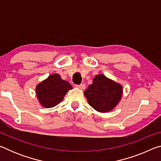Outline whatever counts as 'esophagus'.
Returning <instances> with one entry per match:
<instances>
[{
    "instance_id": "obj_1",
    "label": "esophagus",
    "mask_w": 161,
    "mask_h": 161,
    "mask_svg": "<svg viewBox=\"0 0 161 161\" xmlns=\"http://www.w3.org/2000/svg\"><path fill=\"white\" fill-rule=\"evenodd\" d=\"M76 87L80 89H81V90H84L86 88V85L84 84H81L80 85H76Z\"/></svg>"
}]
</instances>
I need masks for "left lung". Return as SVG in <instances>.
I'll return each instance as SVG.
<instances>
[{
    "instance_id": "1",
    "label": "left lung",
    "mask_w": 161,
    "mask_h": 161,
    "mask_svg": "<svg viewBox=\"0 0 161 161\" xmlns=\"http://www.w3.org/2000/svg\"><path fill=\"white\" fill-rule=\"evenodd\" d=\"M123 88L103 75H97L84 92L89 104L99 112L112 110L121 99Z\"/></svg>"
}]
</instances>
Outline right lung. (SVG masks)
Here are the masks:
<instances>
[{"instance_id":"obj_1","label":"right lung","mask_w":161,"mask_h":161,"mask_svg":"<svg viewBox=\"0 0 161 161\" xmlns=\"http://www.w3.org/2000/svg\"><path fill=\"white\" fill-rule=\"evenodd\" d=\"M72 89L71 84L62 80L60 75L53 74L37 84L36 94L42 107L52 108L60 103L67 92Z\"/></svg>"}]
</instances>
